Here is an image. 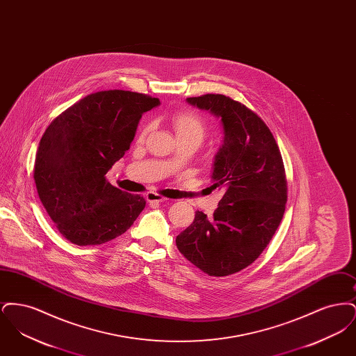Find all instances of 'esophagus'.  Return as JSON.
<instances>
[{"label":"esophagus","instance_id":"obj_1","mask_svg":"<svg viewBox=\"0 0 356 356\" xmlns=\"http://www.w3.org/2000/svg\"><path fill=\"white\" fill-rule=\"evenodd\" d=\"M147 202L148 203H164V202H167L168 199H165V197H163L161 195H157V193H153V192H149L148 195H147Z\"/></svg>","mask_w":356,"mask_h":356}]
</instances>
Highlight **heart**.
<instances>
[{"mask_svg":"<svg viewBox=\"0 0 356 356\" xmlns=\"http://www.w3.org/2000/svg\"><path fill=\"white\" fill-rule=\"evenodd\" d=\"M170 121H172V125H173V129L176 132L177 138L193 137V138H197L200 141L203 140L207 127H205L204 120L196 112H192V111L176 112L170 116ZM148 129H149L148 125H145L143 128L141 137L145 136Z\"/></svg>","mask_w":356,"mask_h":356,"instance_id":"b5f03b06","label":"heart"}]
</instances>
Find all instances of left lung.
Listing matches in <instances>:
<instances>
[{
    "mask_svg": "<svg viewBox=\"0 0 356 356\" xmlns=\"http://www.w3.org/2000/svg\"><path fill=\"white\" fill-rule=\"evenodd\" d=\"M186 102L220 119L224 140L211 179L224 196L212 218L196 212L176 245L209 276H227L252 264L275 235L287 203L284 165L271 131L245 105L224 95Z\"/></svg>",
    "mask_w": 356,
    "mask_h": 356,
    "instance_id": "obj_1",
    "label": "left lung"
}]
</instances>
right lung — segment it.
<instances>
[{
    "instance_id": "add662e5",
    "label": "right lung",
    "mask_w": 356,
    "mask_h": 356,
    "mask_svg": "<svg viewBox=\"0 0 356 356\" xmlns=\"http://www.w3.org/2000/svg\"><path fill=\"white\" fill-rule=\"evenodd\" d=\"M160 100L129 90L92 93L53 120L41 137L34 181L60 234L77 245L122 235L145 208L105 175L129 149L141 116Z\"/></svg>"
}]
</instances>
